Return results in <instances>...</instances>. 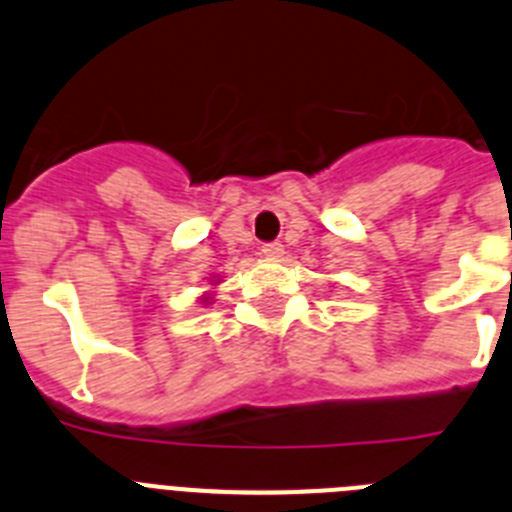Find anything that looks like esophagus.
Segmentation results:
<instances>
[{"instance_id":"34e87169","label":"esophagus","mask_w":512,"mask_h":512,"mask_svg":"<svg viewBox=\"0 0 512 512\" xmlns=\"http://www.w3.org/2000/svg\"><path fill=\"white\" fill-rule=\"evenodd\" d=\"M261 253H264L266 259H271V261L282 259L284 246H282V243H277V241H274V243H264V246H261Z\"/></svg>"}]
</instances>
